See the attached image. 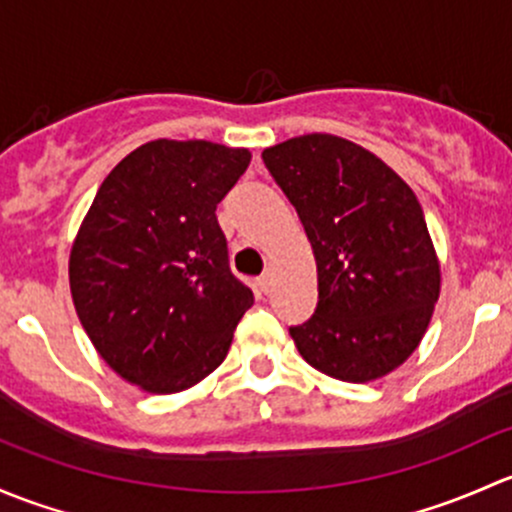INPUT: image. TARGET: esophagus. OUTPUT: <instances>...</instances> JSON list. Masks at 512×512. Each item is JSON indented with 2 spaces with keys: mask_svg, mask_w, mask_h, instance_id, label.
Listing matches in <instances>:
<instances>
[{
  "mask_svg": "<svg viewBox=\"0 0 512 512\" xmlns=\"http://www.w3.org/2000/svg\"><path fill=\"white\" fill-rule=\"evenodd\" d=\"M256 286H258V291H261V293L271 291V273H263V276L256 281Z\"/></svg>",
  "mask_w": 512,
  "mask_h": 512,
  "instance_id": "1",
  "label": "esophagus"
}]
</instances>
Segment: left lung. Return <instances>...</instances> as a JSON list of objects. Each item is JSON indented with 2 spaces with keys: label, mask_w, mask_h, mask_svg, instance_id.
<instances>
[{
  "label": "left lung",
  "mask_w": 512,
  "mask_h": 512,
  "mask_svg": "<svg viewBox=\"0 0 512 512\" xmlns=\"http://www.w3.org/2000/svg\"><path fill=\"white\" fill-rule=\"evenodd\" d=\"M261 157L318 266L315 313L291 328L303 360L342 382L397 370L424 337L441 291L416 194L377 155L335 135H300Z\"/></svg>",
  "instance_id": "left-lung-1"
}]
</instances>
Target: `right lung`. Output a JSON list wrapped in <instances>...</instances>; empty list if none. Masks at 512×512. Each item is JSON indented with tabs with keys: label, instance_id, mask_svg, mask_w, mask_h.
<instances>
[{
	"label": "right lung",
	"instance_id": "obj_1",
	"mask_svg": "<svg viewBox=\"0 0 512 512\" xmlns=\"http://www.w3.org/2000/svg\"><path fill=\"white\" fill-rule=\"evenodd\" d=\"M249 162L244 147L145 142L103 179L78 229V318L98 355L145 392H182L217 370L254 303L217 221Z\"/></svg>",
	"mask_w": 512,
	"mask_h": 512
}]
</instances>
